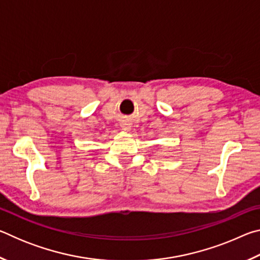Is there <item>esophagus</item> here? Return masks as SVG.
I'll return each mask as SVG.
<instances>
[{
    "label": "esophagus",
    "mask_w": 260,
    "mask_h": 260,
    "mask_svg": "<svg viewBox=\"0 0 260 260\" xmlns=\"http://www.w3.org/2000/svg\"><path fill=\"white\" fill-rule=\"evenodd\" d=\"M121 127H122V129H125V131H128V129H131V124H128V122H122L121 124Z\"/></svg>",
    "instance_id": "1"
}]
</instances>
